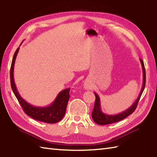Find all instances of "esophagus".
Returning a JSON list of instances; mask_svg holds the SVG:
<instances>
[{"label": "esophagus", "instance_id": "1", "mask_svg": "<svg viewBox=\"0 0 157 157\" xmlns=\"http://www.w3.org/2000/svg\"><path fill=\"white\" fill-rule=\"evenodd\" d=\"M85 86V89H90V84L89 83H85V86Z\"/></svg>", "mask_w": 157, "mask_h": 157}]
</instances>
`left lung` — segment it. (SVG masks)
Returning a JSON list of instances; mask_svg holds the SVG:
<instances>
[{"mask_svg":"<svg viewBox=\"0 0 157 157\" xmlns=\"http://www.w3.org/2000/svg\"><path fill=\"white\" fill-rule=\"evenodd\" d=\"M141 65H142L143 68V87L142 90L140 91V93L139 94V97L137 98L135 102L133 103L131 106L125 110V111L121 113L120 114H116V115H108V114H104L101 109V104H100V98H99L98 96L96 93H94L95 97V102H94V106L93 112H92V118H93V121L98 124L101 125H105V124H109L111 123H117V122L120 121L121 120L124 119L126 117L129 116L130 114H131L134 111H135L137 105H138L139 101L140 100V98L141 95L143 94V92L145 86V82H146V72H145V68L144 65V62L142 59H140Z\"/></svg>","mask_w":157,"mask_h":157,"instance_id":"left-lung-1","label":"left lung"}]
</instances>
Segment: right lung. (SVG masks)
Segmentation results:
<instances>
[{
  "instance_id": "1",
  "label": "right lung",
  "mask_w": 157,
  "mask_h": 157,
  "mask_svg": "<svg viewBox=\"0 0 157 157\" xmlns=\"http://www.w3.org/2000/svg\"><path fill=\"white\" fill-rule=\"evenodd\" d=\"M18 50L19 48H18L14 52L10 71V85L15 97H17L24 112L29 117L35 120L47 123H58V122L62 119L64 114H65L67 103L70 98V89H64L60 92V93L56 97L54 102L48 106H46V107H36V106H34L29 104L27 102H26L20 96L14 81V65Z\"/></svg>"
}]
</instances>
